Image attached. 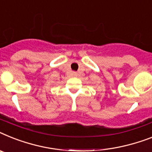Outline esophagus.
Wrapping results in <instances>:
<instances>
[{
	"label": "esophagus",
	"instance_id": "1",
	"mask_svg": "<svg viewBox=\"0 0 152 152\" xmlns=\"http://www.w3.org/2000/svg\"><path fill=\"white\" fill-rule=\"evenodd\" d=\"M76 72H72V76H76Z\"/></svg>",
	"mask_w": 152,
	"mask_h": 152
}]
</instances>
